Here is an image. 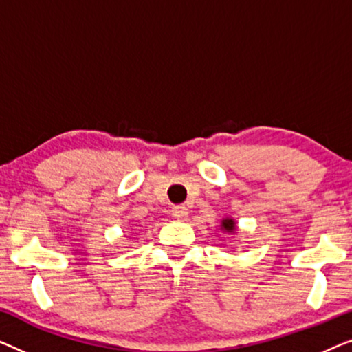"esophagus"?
Here are the masks:
<instances>
[{"instance_id": "esophagus-1", "label": "esophagus", "mask_w": 352, "mask_h": 352, "mask_svg": "<svg viewBox=\"0 0 352 352\" xmlns=\"http://www.w3.org/2000/svg\"><path fill=\"white\" fill-rule=\"evenodd\" d=\"M171 214L173 218L177 221H186L187 216H189V211H187L186 206H175V208L171 210Z\"/></svg>"}]
</instances>
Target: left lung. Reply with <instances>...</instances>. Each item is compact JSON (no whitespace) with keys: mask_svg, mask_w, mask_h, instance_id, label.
Listing matches in <instances>:
<instances>
[{"mask_svg":"<svg viewBox=\"0 0 352 352\" xmlns=\"http://www.w3.org/2000/svg\"><path fill=\"white\" fill-rule=\"evenodd\" d=\"M219 230L224 234H237V223H235L234 218H230V216H226V218L221 219V224H219Z\"/></svg>","mask_w":352,"mask_h":352,"instance_id":"left-lung-1","label":"left lung"}]
</instances>
